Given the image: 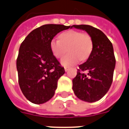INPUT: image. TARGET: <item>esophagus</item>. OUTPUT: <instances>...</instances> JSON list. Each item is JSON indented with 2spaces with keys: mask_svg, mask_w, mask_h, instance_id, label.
<instances>
[{
  "mask_svg": "<svg viewBox=\"0 0 129 129\" xmlns=\"http://www.w3.org/2000/svg\"><path fill=\"white\" fill-rule=\"evenodd\" d=\"M64 71H65V72H67V71H69V68L68 67H65L64 68Z\"/></svg>",
  "mask_w": 129,
  "mask_h": 129,
  "instance_id": "1",
  "label": "esophagus"
}]
</instances>
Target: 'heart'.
Wrapping results in <instances>:
<instances>
[{"mask_svg":"<svg viewBox=\"0 0 129 129\" xmlns=\"http://www.w3.org/2000/svg\"><path fill=\"white\" fill-rule=\"evenodd\" d=\"M50 48L53 55L57 58H61L67 49L69 53L61 59L60 62L64 67H71L80 60H85L90 57L93 50V40L89 34L69 30L59 35V40L52 39Z\"/></svg>","mask_w":129,"mask_h":129,"instance_id":"b5f03b06","label":"heart"}]
</instances>
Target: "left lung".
<instances>
[{
  "instance_id": "obj_1",
  "label": "left lung",
  "mask_w": 129,
  "mask_h": 129,
  "mask_svg": "<svg viewBox=\"0 0 129 129\" xmlns=\"http://www.w3.org/2000/svg\"><path fill=\"white\" fill-rule=\"evenodd\" d=\"M72 27L86 31L93 40L91 55L78 66L77 74L72 80V90L81 100L97 102L107 93L112 84L115 67L113 45L102 31L91 25H73Z\"/></svg>"
}]
</instances>
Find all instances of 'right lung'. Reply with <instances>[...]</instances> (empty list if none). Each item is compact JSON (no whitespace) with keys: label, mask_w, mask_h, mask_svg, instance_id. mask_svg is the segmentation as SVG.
Listing matches in <instances>:
<instances>
[{"label":"right lung","mask_w":129,"mask_h":129,"mask_svg":"<svg viewBox=\"0 0 129 129\" xmlns=\"http://www.w3.org/2000/svg\"><path fill=\"white\" fill-rule=\"evenodd\" d=\"M70 27L41 25L31 31L20 45L16 60L18 83L24 96L33 104L45 103L55 94L58 80L65 71L53 55L50 42L58 33Z\"/></svg>","instance_id":"1"}]
</instances>
